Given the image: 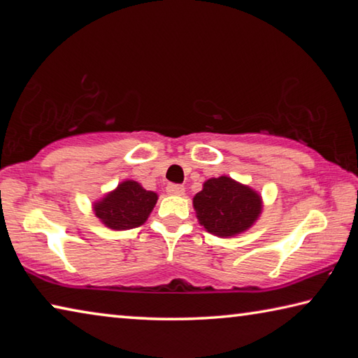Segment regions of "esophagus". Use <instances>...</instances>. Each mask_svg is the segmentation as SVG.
I'll use <instances>...</instances> for the list:
<instances>
[{"label": "esophagus", "mask_w": 358, "mask_h": 358, "mask_svg": "<svg viewBox=\"0 0 358 358\" xmlns=\"http://www.w3.org/2000/svg\"><path fill=\"white\" fill-rule=\"evenodd\" d=\"M166 191H167L169 196H183L185 187L180 186V185H169Z\"/></svg>", "instance_id": "1"}]
</instances>
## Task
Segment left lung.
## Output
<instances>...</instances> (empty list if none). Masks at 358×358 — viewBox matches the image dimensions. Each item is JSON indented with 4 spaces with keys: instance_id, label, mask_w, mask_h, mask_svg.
I'll return each mask as SVG.
<instances>
[{
    "instance_id": "1",
    "label": "left lung",
    "mask_w": 358,
    "mask_h": 358,
    "mask_svg": "<svg viewBox=\"0 0 358 358\" xmlns=\"http://www.w3.org/2000/svg\"><path fill=\"white\" fill-rule=\"evenodd\" d=\"M199 224L216 237H235L254 226L264 202L257 191L222 175L203 183L192 199Z\"/></svg>"
}]
</instances>
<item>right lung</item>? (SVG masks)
I'll use <instances>...</instances> for the list:
<instances>
[{
    "mask_svg": "<svg viewBox=\"0 0 358 358\" xmlns=\"http://www.w3.org/2000/svg\"><path fill=\"white\" fill-rule=\"evenodd\" d=\"M157 202V194L147 191L134 180H124L93 203V211L106 227L129 230L148 220Z\"/></svg>",
    "mask_w": 358,
    "mask_h": 358,
    "instance_id": "right-lung-1",
    "label": "right lung"
}]
</instances>
